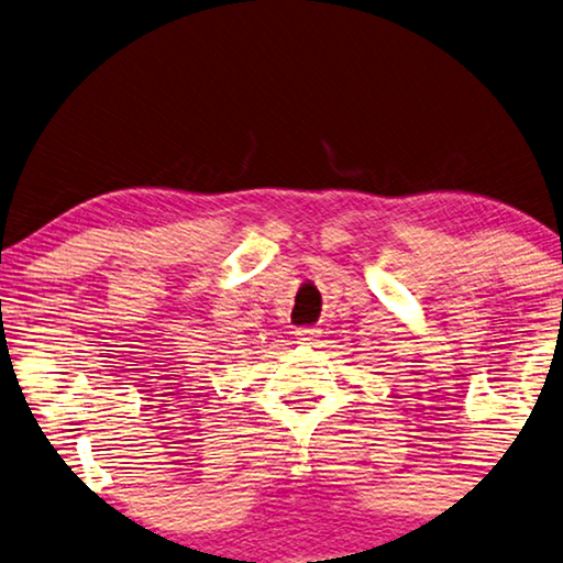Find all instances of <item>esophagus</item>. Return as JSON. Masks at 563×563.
<instances>
[{
    "label": "esophagus",
    "instance_id": "1",
    "mask_svg": "<svg viewBox=\"0 0 563 563\" xmlns=\"http://www.w3.org/2000/svg\"><path fill=\"white\" fill-rule=\"evenodd\" d=\"M295 338H298V342H302V345H312L320 338V330L318 328H298L295 330Z\"/></svg>",
    "mask_w": 563,
    "mask_h": 563
}]
</instances>
